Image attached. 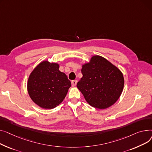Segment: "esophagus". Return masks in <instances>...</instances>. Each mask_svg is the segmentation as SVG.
I'll use <instances>...</instances> for the list:
<instances>
[{"label":"esophagus","mask_w":152,"mask_h":152,"mask_svg":"<svg viewBox=\"0 0 152 152\" xmlns=\"http://www.w3.org/2000/svg\"><path fill=\"white\" fill-rule=\"evenodd\" d=\"M77 80H72V86H75L77 85Z\"/></svg>","instance_id":"34e87169"}]
</instances>
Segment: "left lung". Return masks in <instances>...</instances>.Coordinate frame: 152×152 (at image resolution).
Instances as JSON below:
<instances>
[{
    "instance_id": "obj_1",
    "label": "left lung",
    "mask_w": 152,
    "mask_h": 152,
    "mask_svg": "<svg viewBox=\"0 0 152 152\" xmlns=\"http://www.w3.org/2000/svg\"><path fill=\"white\" fill-rule=\"evenodd\" d=\"M83 77L77 86L91 106L105 109L119 99L124 86L121 71L100 56H94L82 66Z\"/></svg>"
}]
</instances>
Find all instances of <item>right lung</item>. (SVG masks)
I'll list each match as a JSON object with an SVG mask.
<instances>
[{"instance_id":"right-lung-1","label":"right lung","mask_w":152,"mask_h":152,"mask_svg":"<svg viewBox=\"0 0 152 152\" xmlns=\"http://www.w3.org/2000/svg\"><path fill=\"white\" fill-rule=\"evenodd\" d=\"M56 63L43 61L31 74L28 91L31 99L43 109L56 107L65 98L71 82Z\"/></svg>"}]
</instances>
